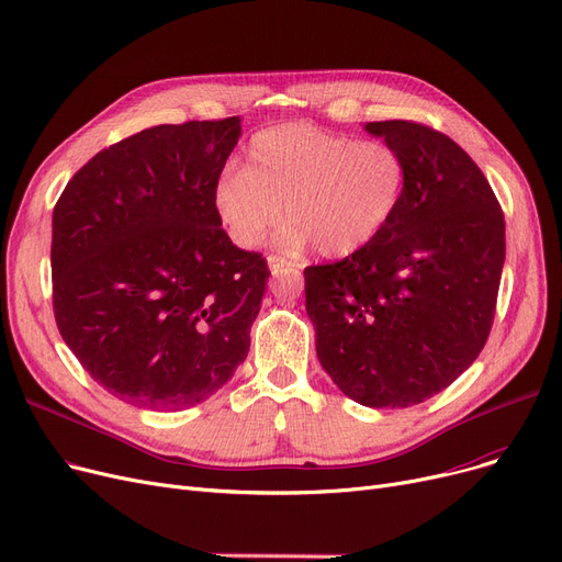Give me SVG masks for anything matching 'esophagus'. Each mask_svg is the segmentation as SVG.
I'll use <instances>...</instances> for the list:
<instances>
[{
	"label": "esophagus",
	"instance_id": "esophagus-1",
	"mask_svg": "<svg viewBox=\"0 0 562 562\" xmlns=\"http://www.w3.org/2000/svg\"><path fill=\"white\" fill-rule=\"evenodd\" d=\"M267 262H269V269H272V274L288 272V269H300L297 262H290V260H285V258H281V256H269Z\"/></svg>",
	"mask_w": 562,
	"mask_h": 562
}]
</instances>
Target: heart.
<instances>
[{"label": "heart", "mask_w": 562, "mask_h": 562, "mask_svg": "<svg viewBox=\"0 0 562 562\" xmlns=\"http://www.w3.org/2000/svg\"><path fill=\"white\" fill-rule=\"evenodd\" d=\"M408 161L383 138L352 140L308 122L258 131L244 168H226L214 184V207L231 237L256 249L283 216L290 249L316 244L344 258L367 249L401 210Z\"/></svg>", "instance_id": "b5f03b06"}]
</instances>
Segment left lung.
<instances>
[{"instance_id":"obj_1","label":"left lung","mask_w":562,"mask_h":562,"mask_svg":"<svg viewBox=\"0 0 562 562\" xmlns=\"http://www.w3.org/2000/svg\"><path fill=\"white\" fill-rule=\"evenodd\" d=\"M408 161L390 228L339 262L304 269L323 369L369 408H408L482 352L505 262V216L477 164L445 133L369 122Z\"/></svg>"}]
</instances>
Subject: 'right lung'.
I'll list each match as a JSON object with an SVG mask.
<instances>
[{
    "mask_svg": "<svg viewBox=\"0 0 562 562\" xmlns=\"http://www.w3.org/2000/svg\"><path fill=\"white\" fill-rule=\"evenodd\" d=\"M239 117L161 124L89 159L53 212V308L97 383L138 408L210 398L246 359L269 279L221 228Z\"/></svg>",
    "mask_w": 562,
    "mask_h": 562,
    "instance_id": "right-lung-1",
    "label": "right lung"
}]
</instances>
